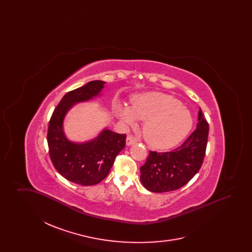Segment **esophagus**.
I'll return each mask as SVG.
<instances>
[{
	"mask_svg": "<svg viewBox=\"0 0 252 252\" xmlns=\"http://www.w3.org/2000/svg\"><path fill=\"white\" fill-rule=\"evenodd\" d=\"M137 142H138V140L134 136H132V135L127 136V138H126V144L127 145H132V144H136Z\"/></svg>",
	"mask_w": 252,
	"mask_h": 252,
	"instance_id": "1",
	"label": "esophagus"
}]
</instances>
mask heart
<instances>
[{
	"label": "heart",
	"instance_id": "b5f03b06",
	"mask_svg": "<svg viewBox=\"0 0 252 252\" xmlns=\"http://www.w3.org/2000/svg\"><path fill=\"white\" fill-rule=\"evenodd\" d=\"M118 115L126 125L144 121V139L157 149L177 145L191 131L193 124L191 112L179 99L160 93L134 96L131 107L121 106Z\"/></svg>",
	"mask_w": 252,
	"mask_h": 252
}]
</instances>
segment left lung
<instances>
[{
	"mask_svg": "<svg viewBox=\"0 0 252 252\" xmlns=\"http://www.w3.org/2000/svg\"><path fill=\"white\" fill-rule=\"evenodd\" d=\"M209 124L198 111L196 129L183 144L170 152L150 151L141 167V181L148 191L171 192L187 184L203 163Z\"/></svg>",
	"mask_w": 252,
	"mask_h": 252,
	"instance_id": "obj_1",
	"label": "left lung"
}]
</instances>
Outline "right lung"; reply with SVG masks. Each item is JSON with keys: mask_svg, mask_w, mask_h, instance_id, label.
Returning <instances> with one entry per match:
<instances>
[{"mask_svg": "<svg viewBox=\"0 0 252 252\" xmlns=\"http://www.w3.org/2000/svg\"><path fill=\"white\" fill-rule=\"evenodd\" d=\"M104 84L94 80L67 93L49 121L47 142L53 165L63 178L82 186L95 185L106 179L115 158L126 146V134L108 129L85 144H74L64 136L62 123L67 111L73 104L98 95Z\"/></svg>", "mask_w": 252, "mask_h": 252, "instance_id": "1", "label": "right lung"}]
</instances>
